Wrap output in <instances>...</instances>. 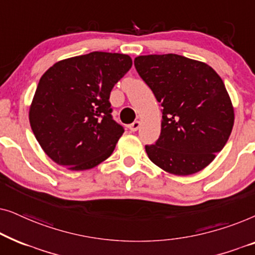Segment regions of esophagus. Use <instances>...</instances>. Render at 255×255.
Instances as JSON below:
<instances>
[{
  "label": "esophagus",
  "mask_w": 255,
  "mask_h": 255,
  "mask_svg": "<svg viewBox=\"0 0 255 255\" xmlns=\"http://www.w3.org/2000/svg\"><path fill=\"white\" fill-rule=\"evenodd\" d=\"M139 128H140V122L139 121H135L132 124L128 125V130H130L131 132H135Z\"/></svg>",
  "instance_id": "34e87169"
}]
</instances>
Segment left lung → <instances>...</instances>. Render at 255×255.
Segmentation results:
<instances>
[{
    "label": "left lung",
    "mask_w": 255,
    "mask_h": 255,
    "mask_svg": "<svg viewBox=\"0 0 255 255\" xmlns=\"http://www.w3.org/2000/svg\"><path fill=\"white\" fill-rule=\"evenodd\" d=\"M138 74L161 106V132L145 149L175 175L205 168L231 134L235 113L224 82L210 66L179 54L140 55Z\"/></svg>",
    "instance_id": "1"
}]
</instances>
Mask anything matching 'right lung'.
I'll list each match as a JSON object with an SVG mask.
<instances>
[{
    "label": "right lung",
    "instance_id": "right-lung-1",
    "mask_svg": "<svg viewBox=\"0 0 255 255\" xmlns=\"http://www.w3.org/2000/svg\"><path fill=\"white\" fill-rule=\"evenodd\" d=\"M131 66L127 54L92 52L59 61L44 73L29 120L54 162L83 170L111 155L124 128L111 115L110 93Z\"/></svg>",
    "mask_w": 255,
    "mask_h": 255
}]
</instances>
